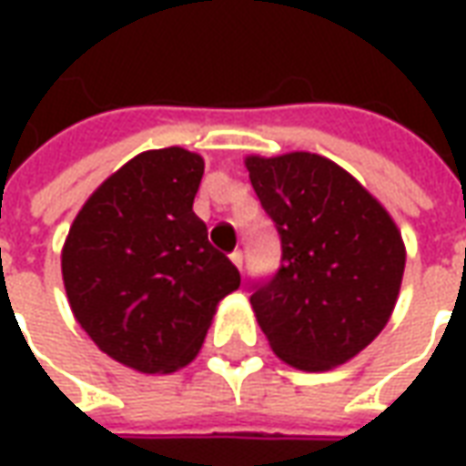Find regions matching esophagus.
I'll use <instances>...</instances> for the list:
<instances>
[{"label":"esophagus","instance_id":"1","mask_svg":"<svg viewBox=\"0 0 466 466\" xmlns=\"http://www.w3.org/2000/svg\"><path fill=\"white\" fill-rule=\"evenodd\" d=\"M229 259H232V264L237 267V269H242V262H244V254L239 252V249H234L232 254H229Z\"/></svg>","mask_w":466,"mask_h":466}]
</instances>
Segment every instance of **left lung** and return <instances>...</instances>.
<instances>
[{"mask_svg":"<svg viewBox=\"0 0 466 466\" xmlns=\"http://www.w3.org/2000/svg\"><path fill=\"white\" fill-rule=\"evenodd\" d=\"M254 192L282 237L284 264L249 297L272 351L294 370L329 371L387 327L407 247L384 204L312 152L247 154Z\"/></svg>","mask_w":466,"mask_h":466,"instance_id":"1","label":"left lung"}]
</instances>
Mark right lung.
Wrapping results in <instances>:
<instances>
[{"mask_svg":"<svg viewBox=\"0 0 466 466\" xmlns=\"http://www.w3.org/2000/svg\"><path fill=\"white\" fill-rule=\"evenodd\" d=\"M202 154L182 147L132 157L89 194L62 247L75 319L106 357L172 374L199 354L239 272L194 214Z\"/></svg>","mask_w":466,"mask_h":466,"instance_id":"1","label":"right lung"}]
</instances>
